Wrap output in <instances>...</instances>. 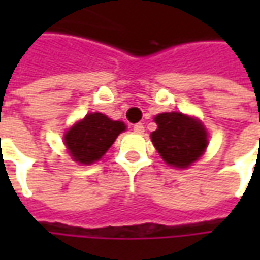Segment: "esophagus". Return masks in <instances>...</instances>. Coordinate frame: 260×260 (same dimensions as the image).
<instances>
[{"label": "esophagus", "mask_w": 260, "mask_h": 260, "mask_svg": "<svg viewBox=\"0 0 260 260\" xmlns=\"http://www.w3.org/2000/svg\"><path fill=\"white\" fill-rule=\"evenodd\" d=\"M133 132H135V133H139V135H142V133L145 132V127H143L142 123H137V124L133 125Z\"/></svg>", "instance_id": "1"}]
</instances>
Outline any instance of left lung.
<instances>
[{
  "label": "left lung",
  "instance_id": "8db88e82",
  "mask_svg": "<svg viewBox=\"0 0 260 260\" xmlns=\"http://www.w3.org/2000/svg\"><path fill=\"white\" fill-rule=\"evenodd\" d=\"M155 123L157 128L150 137L168 165L185 169L205 152L208 135L200 120L174 111L157 114Z\"/></svg>",
  "mask_w": 260,
  "mask_h": 260
}]
</instances>
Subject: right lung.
<instances>
[{
	"label": "right lung",
	"instance_id": "right-lung-1",
	"mask_svg": "<svg viewBox=\"0 0 260 260\" xmlns=\"http://www.w3.org/2000/svg\"><path fill=\"white\" fill-rule=\"evenodd\" d=\"M124 130L123 121H114L101 113H89L66 132L63 140L74 160L89 165L100 160Z\"/></svg>",
	"mask_w": 260,
	"mask_h": 260
}]
</instances>
